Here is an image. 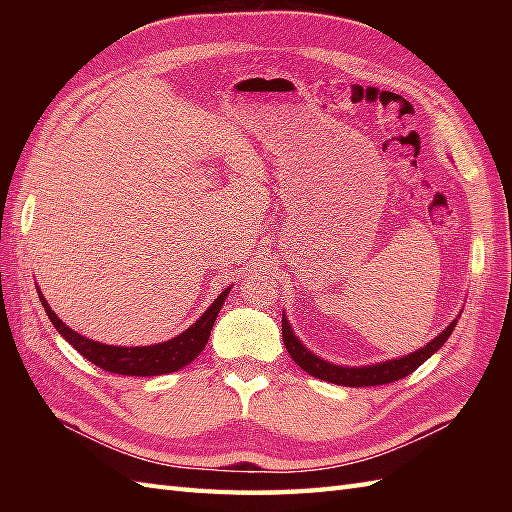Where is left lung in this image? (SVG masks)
Instances as JSON below:
<instances>
[{
	"instance_id": "obj_1",
	"label": "left lung",
	"mask_w": 512,
	"mask_h": 512,
	"mask_svg": "<svg viewBox=\"0 0 512 512\" xmlns=\"http://www.w3.org/2000/svg\"><path fill=\"white\" fill-rule=\"evenodd\" d=\"M458 325V319H453L449 323L447 330H442L436 339L431 343H427L420 350L411 352L402 358H391V361L385 363H376V365H365V367H343V365H334L323 361V358L314 356L306 345H303L295 332H292L290 323L286 319V314L281 317V332H284V345L288 354L292 356L303 372H308L310 376L319 378V380H328V383L334 385H343V387H372V385H387L394 383V380H400L409 376L411 372L427 361L431 354H436L440 347L447 343V339L451 336V332Z\"/></svg>"
}]
</instances>
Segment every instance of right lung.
Masks as SVG:
<instances>
[{"instance_id": "right-lung-1", "label": "right lung", "mask_w": 512, "mask_h": 512, "mask_svg": "<svg viewBox=\"0 0 512 512\" xmlns=\"http://www.w3.org/2000/svg\"><path fill=\"white\" fill-rule=\"evenodd\" d=\"M228 292H231V288L220 292V297L211 303L209 310H206L202 317L182 334L173 336V339L165 343L143 345V347L105 345L99 341L85 339V336L68 328V325H65L57 314L52 312V308L48 306V301L43 299L41 292H39V301L43 303V310H46L48 319L52 321V325L57 328V332L63 336V339L96 367H101L105 372H112V374H121V376H160V374L178 372L180 367L189 365L193 358L204 350V345L211 336L213 323L224 306V299L228 297Z\"/></svg>"}]
</instances>
